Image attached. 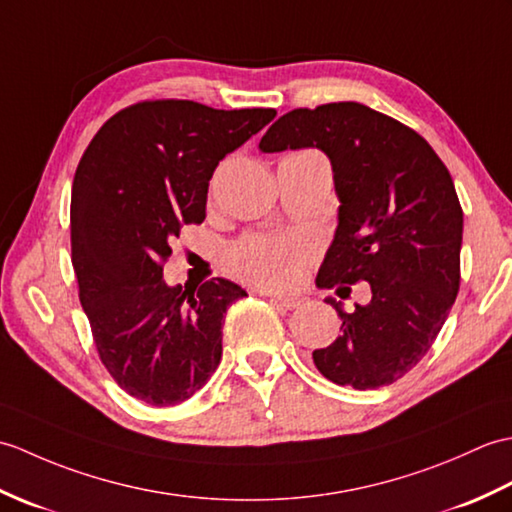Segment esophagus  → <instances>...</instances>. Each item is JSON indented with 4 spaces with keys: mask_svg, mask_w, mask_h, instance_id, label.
Listing matches in <instances>:
<instances>
[{
    "mask_svg": "<svg viewBox=\"0 0 512 512\" xmlns=\"http://www.w3.org/2000/svg\"><path fill=\"white\" fill-rule=\"evenodd\" d=\"M269 298H271V302L282 306V309H287V311L298 309V306H302V302H304L302 298H287V295H269Z\"/></svg>",
    "mask_w": 512,
    "mask_h": 512,
    "instance_id": "1",
    "label": "esophagus"
}]
</instances>
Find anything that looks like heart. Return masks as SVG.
Here are the masks:
<instances>
[{"label": "heart", "mask_w": 512, "mask_h": 512, "mask_svg": "<svg viewBox=\"0 0 512 512\" xmlns=\"http://www.w3.org/2000/svg\"><path fill=\"white\" fill-rule=\"evenodd\" d=\"M315 245L293 234H249L227 247L225 267L249 285L289 289L313 263Z\"/></svg>", "instance_id": "obj_1"}]
</instances>
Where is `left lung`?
<instances>
[{"instance_id":"obj_1","label":"left lung","mask_w":512,"mask_h":512,"mask_svg":"<svg viewBox=\"0 0 512 512\" xmlns=\"http://www.w3.org/2000/svg\"><path fill=\"white\" fill-rule=\"evenodd\" d=\"M260 151L317 146L333 164L342 201L317 285L372 298L342 311L339 337L313 350L328 381L377 390L427 355L460 289L462 206L453 179L423 135L359 102H328L280 116Z\"/></svg>"}]
</instances>
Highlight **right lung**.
Instances as JSON below:
<instances>
[{"instance_id":"right-lung-1","label":"right lung","mask_w":512,"mask_h":512,"mask_svg":"<svg viewBox=\"0 0 512 512\" xmlns=\"http://www.w3.org/2000/svg\"><path fill=\"white\" fill-rule=\"evenodd\" d=\"M276 109L142 100L111 116L78 162L70 227L78 298L102 366L133 399L177 405L219 368L223 315L247 295L214 278L168 287L181 225L206 219L208 181Z\"/></svg>"}]
</instances>
